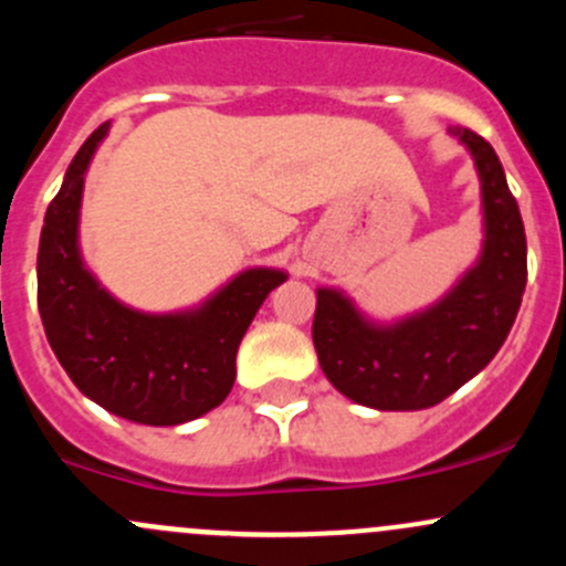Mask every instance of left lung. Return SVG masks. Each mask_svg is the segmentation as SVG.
<instances>
[{
    "mask_svg": "<svg viewBox=\"0 0 566 566\" xmlns=\"http://www.w3.org/2000/svg\"><path fill=\"white\" fill-rule=\"evenodd\" d=\"M482 188L476 262L427 310L380 323L350 295L317 287V361L336 391L375 410H424L482 373L504 345L526 290V230L499 156L473 130L449 128Z\"/></svg>",
    "mask_w": 566,
    "mask_h": 566,
    "instance_id": "1",
    "label": "left lung"
}]
</instances>
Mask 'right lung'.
Wrapping results in <instances>:
<instances>
[{
	"instance_id": "obj_1",
	"label": "right lung",
	"mask_w": 566,
	"mask_h": 566,
	"mask_svg": "<svg viewBox=\"0 0 566 566\" xmlns=\"http://www.w3.org/2000/svg\"><path fill=\"white\" fill-rule=\"evenodd\" d=\"M108 123L90 134L43 219L38 310L45 339L76 389L119 419L175 427L219 408L235 384L243 334L282 268H247L197 306L142 312L114 298L78 247L84 177Z\"/></svg>"
}]
</instances>
